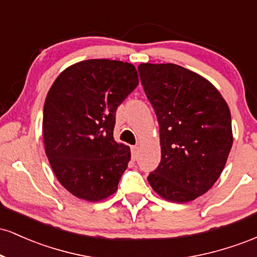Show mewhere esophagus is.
I'll return each mask as SVG.
<instances>
[{
    "label": "esophagus",
    "instance_id": "esophagus-1",
    "mask_svg": "<svg viewBox=\"0 0 257 257\" xmlns=\"http://www.w3.org/2000/svg\"><path fill=\"white\" fill-rule=\"evenodd\" d=\"M138 152H139V146H132V157L134 159L138 157Z\"/></svg>",
    "mask_w": 257,
    "mask_h": 257
}]
</instances>
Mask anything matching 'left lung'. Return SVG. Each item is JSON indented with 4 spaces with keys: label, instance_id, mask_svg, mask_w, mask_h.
<instances>
[{
    "label": "left lung",
    "instance_id": "left-lung-1",
    "mask_svg": "<svg viewBox=\"0 0 257 257\" xmlns=\"http://www.w3.org/2000/svg\"><path fill=\"white\" fill-rule=\"evenodd\" d=\"M157 116L161 163L147 176L162 198L186 203L208 192L233 144L228 105L208 79L175 64H140Z\"/></svg>",
    "mask_w": 257,
    "mask_h": 257
}]
</instances>
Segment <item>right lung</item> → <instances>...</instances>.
Here are the masks:
<instances>
[{
    "instance_id": "add662e5",
    "label": "right lung",
    "mask_w": 257,
    "mask_h": 257,
    "mask_svg": "<svg viewBox=\"0 0 257 257\" xmlns=\"http://www.w3.org/2000/svg\"><path fill=\"white\" fill-rule=\"evenodd\" d=\"M139 84L134 65L90 59L64 70L43 107L46 155L61 185L98 202L118 188L131 149L113 139L117 107Z\"/></svg>"
}]
</instances>
